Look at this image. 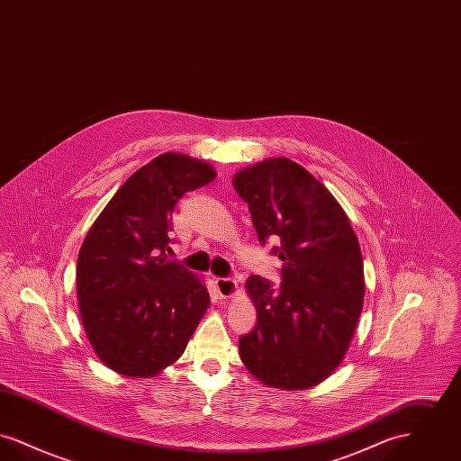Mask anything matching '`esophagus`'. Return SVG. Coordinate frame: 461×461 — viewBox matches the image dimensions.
Instances as JSON below:
<instances>
[{"mask_svg":"<svg viewBox=\"0 0 461 461\" xmlns=\"http://www.w3.org/2000/svg\"><path fill=\"white\" fill-rule=\"evenodd\" d=\"M214 284H216L221 299H230L239 292V284L231 278H216Z\"/></svg>","mask_w":461,"mask_h":461,"instance_id":"1","label":"esophagus"}]
</instances>
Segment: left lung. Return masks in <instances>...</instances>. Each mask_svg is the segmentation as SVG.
Masks as SVG:
<instances>
[{
  "mask_svg": "<svg viewBox=\"0 0 461 461\" xmlns=\"http://www.w3.org/2000/svg\"><path fill=\"white\" fill-rule=\"evenodd\" d=\"M233 186L261 245L284 266L282 284L247 280L258 325L240 337V357L264 385L299 391L323 382L348 352L365 275L351 222L329 190L297 162L267 158L241 169Z\"/></svg>",
  "mask_w": 461,
  "mask_h": 461,
  "instance_id": "obj_1",
  "label": "left lung"
}]
</instances>
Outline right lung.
<instances>
[{
	"mask_svg": "<svg viewBox=\"0 0 461 461\" xmlns=\"http://www.w3.org/2000/svg\"><path fill=\"white\" fill-rule=\"evenodd\" d=\"M216 177L183 154H162L117 190L77 258V299L88 340L110 370L154 376L185 352L209 307L202 280L169 261L177 200Z\"/></svg>",
	"mask_w": 461,
	"mask_h": 461,
	"instance_id": "add662e5",
	"label": "right lung"
}]
</instances>
